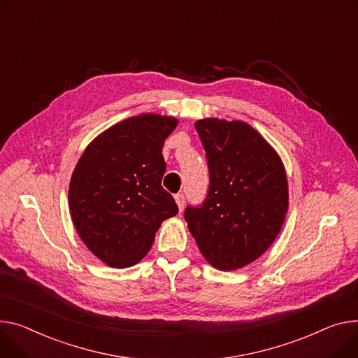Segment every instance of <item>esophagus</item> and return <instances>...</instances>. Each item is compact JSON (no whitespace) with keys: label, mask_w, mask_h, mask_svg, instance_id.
Segmentation results:
<instances>
[{"label":"esophagus","mask_w":358,"mask_h":358,"mask_svg":"<svg viewBox=\"0 0 358 358\" xmlns=\"http://www.w3.org/2000/svg\"><path fill=\"white\" fill-rule=\"evenodd\" d=\"M176 201H177V206H178L180 211H182V208H184V204H185V196H184L182 193H178V194H176Z\"/></svg>","instance_id":"1"}]
</instances>
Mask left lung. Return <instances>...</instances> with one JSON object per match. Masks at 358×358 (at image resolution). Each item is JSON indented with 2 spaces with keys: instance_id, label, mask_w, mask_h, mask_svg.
<instances>
[{
  "instance_id": "obj_1",
  "label": "left lung",
  "mask_w": 358,
  "mask_h": 358,
  "mask_svg": "<svg viewBox=\"0 0 358 358\" xmlns=\"http://www.w3.org/2000/svg\"><path fill=\"white\" fill-rule=\"evenodd\" d=\"M210 184L201 206L184 219L200 252L222 271L239 269L264 255L288 211V181L276 151L242 121L200 119Z\"/></svg>"
}]
</instances>
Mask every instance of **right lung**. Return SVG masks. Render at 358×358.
Returning a JSON list of instances; mask_svg holds the SVG:
<instances>
[{"instance_id":"1","label":"right lung","mask_w":358,"mask_h":358,"mask_svg":"<svg viewBox=\"0 0 358 358\" xmlns=\"http://www.w3.org/2000/svg\"><path fill=\"white\" fill-rule=\"evenodd\" d=\"M178 121L144 113L94 138L71 174V220L87 249L112 268L144 257L161 223L178 207L161 185L164 141Z\"/></svg>"}]
</instances>
